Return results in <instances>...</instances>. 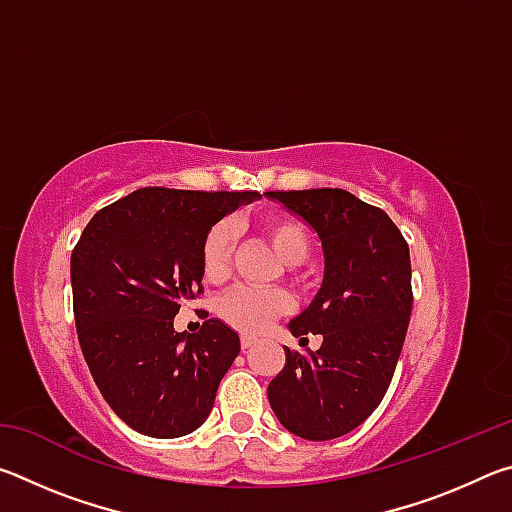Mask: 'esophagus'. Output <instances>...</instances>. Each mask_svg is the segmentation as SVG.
<instances>
[{"label": "esophagus", "instance_id": "1", "mask_svg": "<svg viewBox=\"0 0 512 512\" xmlns=\"http://www.w3.org/2000/svg\"><path fill=\"white\" fill-rule=\"evenodd\" d=\"M255 343H257L255 336H241V348H244V350H250Z\"/></svg>", "mask_w": 512, "mask_h": 512}]
</instances>
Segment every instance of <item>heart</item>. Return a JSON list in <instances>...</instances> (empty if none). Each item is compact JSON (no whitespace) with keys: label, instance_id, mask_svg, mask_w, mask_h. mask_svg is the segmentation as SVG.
<instances>
[{"label":"heart","instance_id":"obj_1","mask_svg":"<svg viewBox=\"0 0 512 512\" xmlns=\"http://www.w3.org/2000/svg\"><path fill=\"white\" fill-rule=\"evenodd\" d=\"M262 235L273 246L284 264H300L309 255L311 239L305 225L287 214H273L262 221ZM232 248H235V225L219 221L212 225L201 246L203 275L210 282H223L230 273ZM289 309L287 293L280 289L237 287L225 293L219 302V316L239 332L257 334Z\"/></svg>","mask_w":512,"mask_h":512}]
</instances>
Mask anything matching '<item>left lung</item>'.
Segmentation results:
<instances>
[{
  "label": "left lung",
  "instance_id": "left-lung-1",
  "mask_svg": "<svg viewBox=\"0 0 512 512\" xmlns=\"http://www.w3.org/2000/svg\"><path fill=\"white\" fill-rule=\"evenodd\" d=\"M316 232L325 271L309 307L289 320L296 339L320 334L318 350L291 352L268 384V402L305 440L345 436L391 386L409 329V246L384 210L345 189L266 192Z\"/></svg>",
  "mask_w": 512,
  "mask_h": 512
}]
</instances>
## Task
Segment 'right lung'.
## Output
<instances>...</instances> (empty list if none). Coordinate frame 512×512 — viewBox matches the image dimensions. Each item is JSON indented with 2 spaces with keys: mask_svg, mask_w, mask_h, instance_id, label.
<instances>
[{
  "mask_svg": "<svg viewBox=\"0 0 512 512\" xmlns=\"http://www.w3.org/2000/svg\"><path fill=\"white\" fill-rule=\"evenodd\" d=\"M257 192L144 187L103 207L72 253L74 320L85 363L128 427L180 438L207 420L239 354V334L207 318L176 332L180 307L203 291L201 246L212 225Z\"/></svg>",
  "mask_w": 512,
  "mask_h": 512,
  "instance_id": "obj_1",
  "label": "right lung"
}]
</instances>
